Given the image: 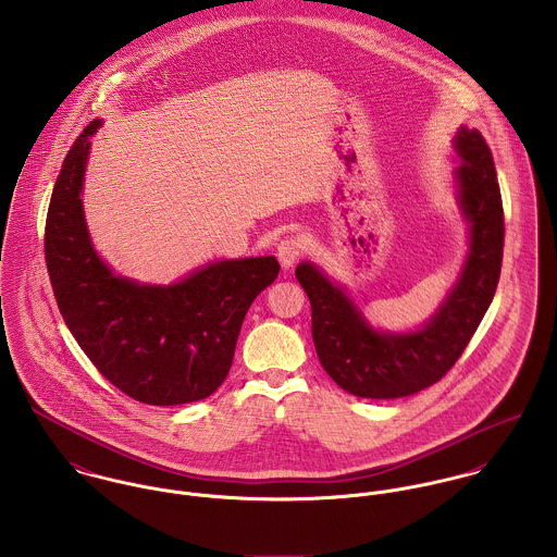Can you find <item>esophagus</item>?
<instances>
[{
  "label": "esophagus",
  "mask_w": 557,
  "mask_h": 557,
  "mask_svg": "<svg viewBox=\"0 0 557 557\" xmlns=\"http://www.w3.org/2000/svg\"><path fill=\"white\" fill-rule=\"evenodd\" d=\"M305 252V244L300 238H285L281 239L278 248H276V255H278V261L283 263V268H292Z\"/></svg>",
  "instance_id": "esophagus-1"
}]
</instances>
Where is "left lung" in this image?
Returning <instances> with one entry per match:
<instances>
[{
  "label": "left lung",
  "mask_w": 557,
  "mask_h": 557,
  "mask_svg": "<svg viewBox=\"0 0 557 557\" xmlns=\"http://www.w3.org/2000/svg\"><path fill=\"white\" fill-rule=\"evenodd\" d=\"M455 148L461 208L470 221V255L437 315L411 334H380L315 265L296 278L311 300L313 343L325 373L347 393L398 398L440 382L461 358L484 318L502 272L504 208L493 154L480 131L461 128Z\"/></svg>",
  "instance_id": "1"
}]
</instances>
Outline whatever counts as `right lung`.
Instances as JSON below:
<instances>
[{
	"mask_svg": "<svg viewBox=\"0 0 557 557\" xmlns=\"http://www.w3.org/2000/svg\"><path fill=\"white\" fill-rule=\"evenodd\" d=\"M98 126L75 139L49 203L45 261L58 309L91 364L126 397L148 405L210 397L232 369L248 307L281 265L274 257L219 261L171 287L113 276L91 248L81 208Z\"/></svg>",
	"mask_w": 557,
	"mask_h": 557,
	"instance_id": "1",
	"label": "right lung"
}]
</instances>
